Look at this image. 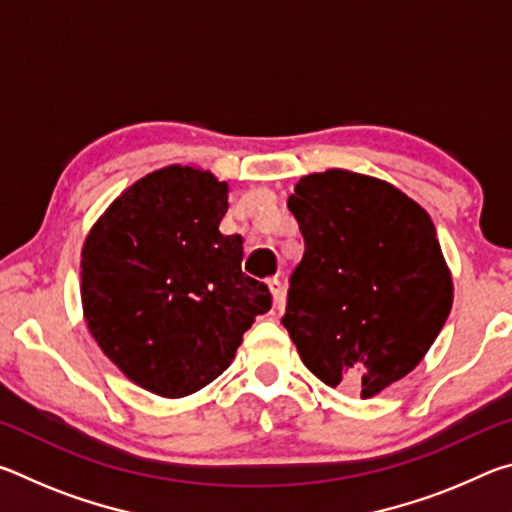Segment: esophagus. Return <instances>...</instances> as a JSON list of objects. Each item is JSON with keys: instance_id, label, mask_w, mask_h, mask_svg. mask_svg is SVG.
<instances>
[{"instance_id": "34e87169", "label": "esophagus", "mask_w": 512, "mask_h": 512, "mask_svg": "<svg viewBox=\"0 0 512 512\" xmlns=\"http://www.w3.org/2000/svg\"><path fill=\"white\" fill-rule=\"evenodd\" d=\"M268 289H271V296H273V302L275 305H280L282 298H284V289H282V282L280 280H268Z\"/></svg>"}]
</instances>
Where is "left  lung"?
Listing matches in <instances>:
<instances>
[{
    "mask_svg": "<svg viewBox=\"0 0 512 512\" xmlns=\"http://www.w3.org/2000/svg\"><path fill=\"white\" fill-rule=\"evenodd\" d=\"M305 239L282 323L305 366L363 400L418 366L452 311L436 225L386 180L327 169L289 196Z\"/></svg>",
    "mask_w": 512,
    "mask_h": 512,
    "instance_id": "1",
    "label": "left lung"
}]
</instances>
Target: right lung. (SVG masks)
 <instances>
[{
	"label": "right lung",
	"instance_id": "add662e5",
	"mask_svg": "<svg viewBox=\"0 0 512 512\" xmlns=\"http://www.w3.org/2000/svg\"><path fill=\"white\" fill-rule=\"evenodd\" d=\"M228 192L210 171L169 164L126 187L85 237V323L101 352L153 395L201 391L271 309L266 284L241 273L244 239L219 230Z\"/></svg>",
	"mask_w": 512,
	"mask_h": 512
}]
</instances>
